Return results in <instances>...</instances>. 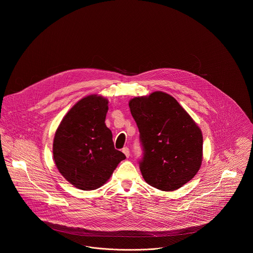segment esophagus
<instances>
[{
	"label": "esophagus",
	"mask_w": 253,
	"mask_h": 253,
	"mask_svg": "<svg viewBox=\"0 0 253 253\" xmlns=\"http://www.w3.org/2000/svg\"><path fill=\"white\" fill-rule=\"evenodd\" d=\"M123 153L126 155V158H128V157H129V149H128L127 147H125V148L123 149Z\"/></svg>",
	"instance_id": "obj_1"
}]
</instances>
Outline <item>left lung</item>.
Segmentation results:
<instances>
[{"mask_svg": "<svg viewBox=\"0 0 253 253\" xmlns=\"http://www.w3.org/2000/svg\"><path fill=\"white\" fill-rule=\"evenodd\" d=\"M128 106L140 132L144 180L162 191L179 189L201 168V128L174 97L163 91L134 97Z\"/></svg>", "mask_w": 253, "mask_h": 253, "instance_id": "8db88e82", "label": "left lung"}]
</instances>
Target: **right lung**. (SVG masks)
Listing matches in <instances>:
<instances>
[{"label":"right lung","instance_id":"add662e5","mask_svg":"<svg viewBox=\"0 0 253 253\" xmlns=\"http://www.w3.org/2000/svg\"><path fill=\"white\" fill-rule=\"evenodd\" d=\"M107 111L108 100L103 96H85L68 111L56 129L52 148L55 166L78 189L101 187L126 159L114 147L105 125Z\"/></svg>","mask_w":253,"mask_h":253}]
</instances>
